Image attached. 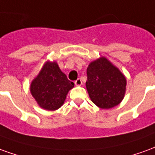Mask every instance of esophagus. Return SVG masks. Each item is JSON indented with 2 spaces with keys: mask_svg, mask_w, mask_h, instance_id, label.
Segmentation results:
<instances>
[{
  "mask_svg": "<svg viewBox=\"0 0 155 155\" xmlns=\"http://www.w3.org/2000/svg\"><path fill=\"white\" fill-rule=\"evenodd\" d=\"M82 84H83V82H82V79H81V78H78V79L75 81L76 86H81Z\"/></svg>",
  "mask_w": 155,
  "mask_h": 155,
  "instance_id": "34e87169",
  "label": "esophagus"
}]
</instances>
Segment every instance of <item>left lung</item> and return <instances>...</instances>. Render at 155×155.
Here are the masks:
<instances>
[{"mask_svg": "<svg viewBox=\"0 0 155 155\" xmlns=\"http://www.w3.org/2000/svg\"><path fill=\"white\" fill-rule=\"evenodd\" d=\"M87 91L97 107L109 109L120 104L126 93L127 80L119 69L105 57L89 63L87 68Z\"/></svg>", "mask_w": 155, "mask_h": 155, "instance_id": "left-lung-1", "label": "left lung"}]
</instances>
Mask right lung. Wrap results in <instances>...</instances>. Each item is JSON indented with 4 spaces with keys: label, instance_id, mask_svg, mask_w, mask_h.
I'll use <instances>...</instances> for the list:
<instances>
[{
    "label": "right lung",
    "instance_id": "right-lung-1",
    "mask_svg": "<svg viewBox=\"0 0 155 155\" xmlns=\"http://www.w3.org/2000/svg\"><path fill=\"white\" fill-rule=\"evenodd\" d=\"M74 87L57 62L47 61L30 85L32 97L40 107L54 111L62 107L67 95Z\"/></svg>",
    "mask_w": 155,
    "mask_h": 155
}]
</instances>
